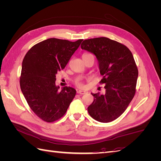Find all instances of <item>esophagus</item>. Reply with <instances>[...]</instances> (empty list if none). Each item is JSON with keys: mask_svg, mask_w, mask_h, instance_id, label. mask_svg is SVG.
<instances>
[{"mask_svg": "<svg viewBox=\"0 0 161 161\" xmlns=\"http://www.w3.org/2000/svg\"><path fill=\"white\" fill-rule=\"evenodd\" d=\"M77 92H78V93H79V95H84V94L86 93L87 91H82V90H79V91H77Z\"/></svg>", "mask_w": 161, "mask_h": 161, "instance_id": "1", "label": "esophagus"}]
</instances>
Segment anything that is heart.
<instances>
[{"mask_svg": "<svg viewBox=\"0 0 161 161\" xmlns=\"http://www.w3.org/2000/svg\"><path fill=\"white\" fill-rule=\"evenodd\" d=\"M86 55H90V53H85V54H83V56H86ZM76 85L79 86V88H84L85 87V84L82 81H78L76 82Z\"/></svg>", "mask_w": 161, "mask_h": 161, "instance_id": "1", "label": "heart"}]
</instances>
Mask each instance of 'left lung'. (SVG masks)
<instances>
[{"mask_svg": "<svg viewBox=\"0 0 161 161\" xmlns=\"http://www.w3.org/2000/svg\"><path fill=\"white\" fill-rule=\"evenodd\" d=\"M80 47L96 56L105 89V94L91 92L94 101L88 112L99 122H110L124 113L135 95L138 70L133 55L125 46L105 37L85 40Z\"/></svg>", "mask_w": 161, "mask_h": 161, "instance_id": "left-lung-1", "label": "left lung"}]
</instances>
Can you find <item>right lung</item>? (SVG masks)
I'll return each instance as SVG.
<instances>
[{
	"instance_id": "add662e5",
	"label": "right lung",
	"mask_w": 161,
	"mask_h": 161,
	"mask_svg": "<svg viewBox=\"0 0 161 161\" xmlns=\"http://www.w3.org/2000/svg\"><path fill=\"white\" fill-rule=\"evenodd\" d=\"M82 40L47 39L33 46L23 58L21 91L31 110L46 122L61 118L76 95L70 86L59 91L56 75L64 69Z\"/></svg>"
}]
</instances>
